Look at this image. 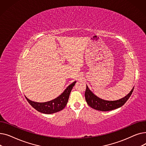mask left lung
<instances>
[{"instance_id": "left-lung-1", "label": "left lung", "mask_w": 146, "mask_h": 146, "mask_svg": "<svg viewBox=\"0 0 146 146\" xmlns=\"http://www.w3.org/2000/svg\"><path fill=\"white\" fill-rule=\"evenodd\" d=\"M134 90V88L132 89L131 92L124 98H122L119 100L117 101H106L98 98L95 95L89 90L88 86L86 85V89L85 90V99L87 104L91 108L96 110L101 111H109L117 108L124 105V104L128 101V99L131 95Z\"/></svg>"}]
</instances>
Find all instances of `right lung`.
Returning a JSON list of instances; mask_svg holds the SVG:
<instances>
[{
    "instance_id": "right-lung-1",
    "label": "right lung",
    "mask_w": 146,
    "mask_h": 146,
    "mask_svg": "<svg viewBox=\"0 0 146 146\" xmlns=\"http://www.w3.org/2000/svg\"><path fill=\"white\" fill-rule=\"evenodd\" d=\"M76 83V81L73 82L59 96L48 102H36L29 100L26 96L25 98L29 104L38 112L46 114L56 113L65 108L68 102L69 95Z\"/></svg>"
}]
</instances>
